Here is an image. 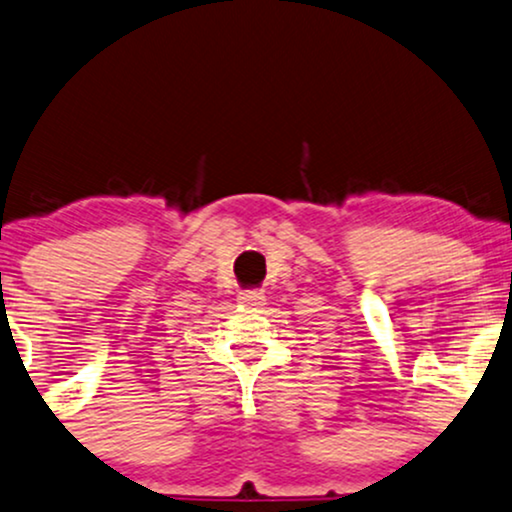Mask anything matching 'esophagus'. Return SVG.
Wrapping results in <instances>:
<instances>
[{
  "label": "esophagus",
  "mask_w": 512,
  "mask_h": 512,
  "mask_svg": "<svg viewBox=\"0 0 512 512\" xmlns=\"http://www.w3.org/2000/svg\"><path fill=\"white\" fill-rule=\"evenodd\" d=\"M239 304L246 308H261L266 306V294L263 292H244L239 296Z\"/></svg>",
  "instance_id": "obj_1"
}]
</instances>
